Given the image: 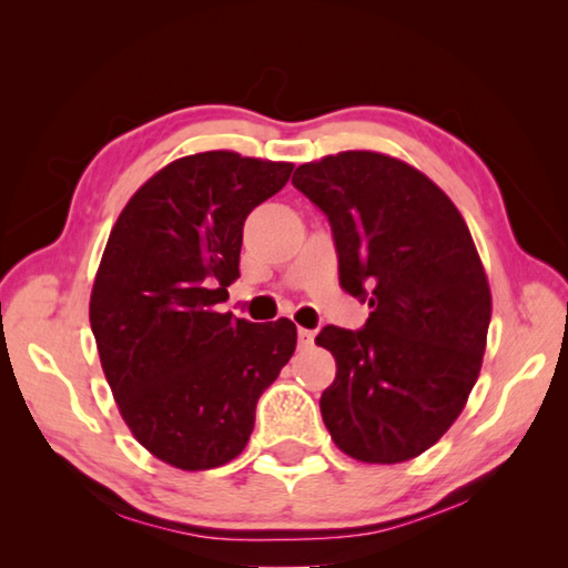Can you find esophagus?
Here are the masks:
<instances>
[{
    "instance_id": "34e87169",
    "label": "esophagus",
    "mask_w": 568,
    "mask_h": 568,
    "mask_svg": "<svg viewBox=\"0 0 568 568\" xmlns=\"http://www.w3.org/2000/svg\"><path fill=\"white\" fill-rule=\"evenodd\" d=\"M297 342H300V346H312V342H315V332H310V329H297Z\"/></svg>"
}]
</instances>
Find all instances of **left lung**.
<instances>
[{
    "mask_svg": "<svg viewBox=\"0 0 568 568\" xmlns=\"http://www.w3.org/2000/svg\"><path fill=\"white\" fill-rule=\"evenodd\" d=\"M293 185L329 220L342 287L371 307L361 329L327 324L315 339L336 361L324 425L358 462H407L454 425L484 364L490 291L474 239L454 202L390 155H327Z\"/></svg>",
    "mask_w": 568,
    "mask_h": 568,
    "instance_id": "obj_1",
    "label": "left lung"
}]
</instances>
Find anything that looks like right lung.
<instances>
[{
  "instance_id": "right-lung-1",
  "label": "right lung",
  "mask_w": 568,
  "mask_h": 568,
  "mask_svg": "<svg viewBox=\"0 0 568 568\" xmlns=\"http://www.w3.org/2000/svg\"><path fill=\"white\" fill-rule=\"evenodd\" d=\"M293 163L207 151L155 173L119 214L90 297L106 383L129 429L161 462L204 470L244 449L256 403L291 361V320L222 315L244 222Z\"/></svg>"
}]
</instances>
